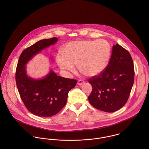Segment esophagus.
I'll list each match as a JSON object with an SVG mask.
<instances>
[{
    "label": "esophagus",
    "instance_id": "esophagus-1",
    "mask_svg": "<svg viewBox=\"0 0 149 149\" xmlns=\"http://www.w3.org/2000/svg\"><path fill=\"white\" fill-rule=\"evenodd\" d=\"M84 83V81L83 80H79L77 81V84L79 85H82Z\"/></svg>",
    "mask_w": 149,
    "mask_h": 149
}]
</instances>
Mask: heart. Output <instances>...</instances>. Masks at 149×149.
Here are the masks:
<instances>
[{"label":"heart","mask_w":149,"mask_h":149,"mask_svg":"<svg viewBox=\"0 0 149 149\" xmlns=\"http://www.w3.org/2000/svg\"><path fill=\"white\" fill-rule=\"evenodd\" d=\"M111 47L106 41L80 40L68 43L63 50V56L58 54L59 67L70 72L75 70L73 65L89 77L100 74L106 69L111 57Z\"/></svg>","instance_id":"obj_1"}]
</instances>
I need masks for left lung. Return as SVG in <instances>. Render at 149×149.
Wrapping results in <instances>:
<instances>
[{
	"label": "left lung",
	"mask_w": 149,
	"mask_h": 149,
	"mask_svg": "<svg viewBox=\"0 0 149 149\" xmlns=\"http://www.w3.org/2000/svg\"><path fill=\"white\" fill-rule=\"evenodd\" d=\"M134 81L132 57L119 44L113 45L106 69L88 80L92 91L88 96L90 104L97 109L113 112L125 105Z\"/></svg>",
	"instance_id": "left-lung-1"
}]
</instances>
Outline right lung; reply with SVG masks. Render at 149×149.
Here are the masks:
<instances>
[{
	"label": "right lung",
	"mask_w": 149,
	"mask_h": 149,
	"mask_svg": "<svg viewBox=\"0 0 149 149\" xmlns=\"http://www.w3.org/2000/svg\"><path fill=\"white\" fill-rule=\"evenodd\" d=\"M58 41L54 37L38 41L24 49L17 65L15 80L21 98L27 109L41 117L57 114L66 103L68 92L77 80L57 76L53 70L43 79H34L26 73V65L37 54Z\"/></svg>",
	"instance_id": "obj_1"
}]
</instances>
